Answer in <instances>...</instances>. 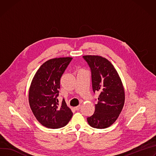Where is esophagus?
<instances>
[{
	"instance_id": "obj_1",
	"label": "esophagus",
	"mask_w": 156,
	"mask_h": 156,
	"mask_svg": "<svg viewBox=\"0 0 156 156\" xmlns=\"http://www.w3.org/2000/svg\"><path fill=\"white\" fill-rule=\"evenodd\" d=\"M80 108H81V106H80V105H79V106H76V107L74 108V109H75L76 111H78L79 109H80Z\"/></svg>"
}]
</instances>
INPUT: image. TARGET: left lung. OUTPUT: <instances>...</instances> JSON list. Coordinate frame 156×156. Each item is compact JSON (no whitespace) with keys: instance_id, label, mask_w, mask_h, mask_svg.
Instances as JSON below:
<instances>
[{"instance_id":"8db88e82","label":"left lung","mask_w":156,"mask_h":156,"mask_svg":"<svg viewBox=\"0 0 156 156\" xmlns=\"http://www.w3.org/2000/svg\"><path fill=\"white\" fill-rule=\"evenodd\" d=\"M83 58L91 70L93 90L100 93L94 114L87 118L88 122L94 128H107L116 121L124 106L122 81L108 59L98 55H84Z\"/></svg>"}]
</instances>
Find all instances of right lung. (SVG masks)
I'll list each match as a JSON object with an SVG mask.
<instances>
[{
  "instance_id": "add662e5",
  "label": "right lung",
  "mask_w": 156,
  "mask_h": 156,
  "mask_svg": "<svg viewBox=\"0 0 156 156\" xmlns=\"http://www.w3.org/2000/svg\"><path fill=\"white\" fill-rule=\"evenodd\" d=\"M72 60V57H60L47 60L38 68L31 82L30 108L37 121L48 128H60L72 118L73 112L65 100L60 105L57 99L60 78Z\"/></svg>"
}]
</instances>
